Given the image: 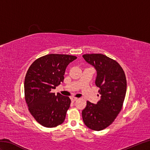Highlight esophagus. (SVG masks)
Instances as JSON below:
<instances>
[{"instance_id":"1","label":"esophagus","mask_w":150,"mask_h":150,"mask_svg":"<svg viewBox=\"0 0 150 150\" xmlns=\"http://www.w3.org/2000/svg\"><path fill=\"white\" fill-rule=\"evenodd\" d=\"M71 100L72 102H75V101L78 100V98H77V97H72V98H71Z\"/></svg>"}]
</instances>
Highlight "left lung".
Instances as JSON below:
<instances>
[{"mask_svg":"<svg viewBox=\"0 0 150 150\" xmlns=\"http://www.w3.org/2000/svg\"><path fill=\"white\" fill-rule=\"evenodd\" d=\"M97 71L95 84L100 99L96 104L87 101L82 111L85 125L100 131L112 123L122 109L126 93V79L122 67L115 60L99 53L82 55Z\"/></svg>","mask_w":150,"mask_h":150,"instance_id":"1","label":"left lung"}]
</instances>
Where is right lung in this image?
I'll return each instance as SVG.
<instances>
[{
	"instance_id": "add662e5",
	"label": "right lung",
	"mask_w": 150,
	"mask_h": 150,
	"mask_svg": "<svg viewBox=\"0 0 150 150\" xmlns=\"http://www.w3.org/2000/svg\"><path fill=\"white\" fill-rule=\"evenodd\" d=\"M76 59L73 55L49 54L35 60L28 70L25 100L30 113L44 127L53 128L64 121L71 100L51 91L63 82L66 67Z\"/></svg>"
}]
</instances>
